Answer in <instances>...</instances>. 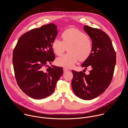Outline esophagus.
Returning <instances> with one entry per match:
<instances>
[{"label": "esophagus", "instance_id": "34e87169", "mask_svg": "<svg viewBox=\"0 0 128 128\" xmlns=\"http://www.w3.org/2000/svg\"><path fill=\"white\" fill-rule=\"evenodd\" d=\"M63 70H64V72H68L69 70L68 69H67L66 68H64Z\"/></svg>", "mask_w": 128, "mask_h": 128}]
</instances>
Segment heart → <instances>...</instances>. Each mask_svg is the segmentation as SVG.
I'll list each match as a JSON object with an SVG mask.
<instances>
[{"label": "heart", "instance_id": "b5f03b06", "mask_svg": "<svg viewBox=\"0 0 128 128\" xmlns=\"http://www.w3.org/2000/svg\"><path fill=\"white\" fill-rule=\"evenodd\" d=\"M62 41L55 38L52 42V48L58 56L62 55L68 49V54L58 58L57 64L66 68H71L79 59L87 60L91 55L92 47L91 40L83 32L74 28L65 30L62 34Z\"/></svg>", "mask_w": 128, "mask_h": 128}]
</instances>
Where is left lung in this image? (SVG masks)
I'll return each instance as SVG.
<instances>
[{"label": "left lung", "mask_w": 128, "mask_h": 128, "mask_svg": "<svg viewBox=\"0 0 128 128\" xmlns=\"http://www.w3.org/2000/svg\"><path fill=\"white\" fill-rule=\"evenodd\" d=\"M84 30L91 39L92 52L81 66L92 70L86 75L72 70V86L76 96L90 100L102 94L111 82L116 64V53L108 36L100 30L84 26Z\"/></svg>", "instance_id": "left-lung-1"}]
</instances>
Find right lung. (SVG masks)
<instances>
[{
	"label": "right lung",
	"mask_w": 128,
	"mask_h": 128,
	"mask_svg": "<svg viewBox=\"0 0 128 128\" xmlns=\"http://www.w3.org/2000/svg\"><path fill=\"white\" fill-rule=\"evenodd\" d=\"M58 33L57 26L51 23L24 34L18 39L13 54V64L19 87L28 96L42 99L55 90L63 68L49 66L55 55L52 43Z\"/></svg>",
	"instance_id": "add662e5"
}]
</instances>
